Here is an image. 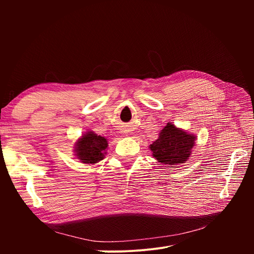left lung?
Listing matches in <instances>:
<instances>
[{
  "label": "left lung",
  "instance_id": "1",
  "mask_svg": "<svg viewBox=\"0 0 254 254\" xmlns=\"http://www.w3.org/2000/svg\"><path fill=\"white\" fill-rule=\"evenodd\" d=\"M194 145V135L176 128L172 123H167L160 132L159 139L153 142L149 148L158 162L177 165L184 163L189 159Z\"/></svg>",
  "mask_w": 254,
  "mask_h": 254
}]
</instances>
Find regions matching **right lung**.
Instances as JSON below:
<instances>
[{
	"label": "right lung",
	"mask_w": 254,
	"mask_h": 254,
	"mask_svg": "<svg viewBox=\"0 0 254 254\" xmlns=\"http://www.w3.org/2000/svg\"><path fill=\"white\" fill-rule=\"evenodd\" d=\"M107 146L108 143L105 137L90 131L76 143V156L83 163L94 164L104 159Z\"/></svg>",
	"instance_id": "right-lung-1"
}]
</instances>
